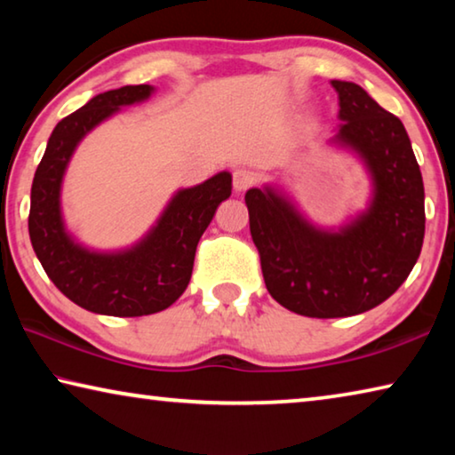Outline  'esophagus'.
<instances>
[{
  "mask_svg": "<svg viewBox=\"0 0 455 455\" xmlns=\"http://www.w3.org/2000/svg\"><path fill=\"white\" fill-rule=\"evenodd\" d=\"M255 182H257V174L249 171V168H236L233 172V187L238 192L251 188Z\"/></svg>",
  "mask_w": 455,
  "mask_h": 455,
  "instance_id": "1",
  "label": "esophagus"
}]
</instances>
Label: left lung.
Returning <instances> with one entry per match:
<instances>
[{
	"mask_svg": "<svg viewBox=\"0 0 455 455\" xmlns=\"http://www.w3.org/2000/svg\"><path fill=\"white\" fill-rule=\"evenodd\" d=\"M339 94L335 140L355 150L371 172L369 209L337 233L311 227L273 188L244 195L251 236L276 303L305 317L333 319L373 309L411 273L426 233L423 180L402 120L353 82Z\"/></svg>",
	"mask_w": 455,
	"mask_h": 455,
	"instance_id": "left-lung-1",
	"label": "left lung"
}]
</instances>
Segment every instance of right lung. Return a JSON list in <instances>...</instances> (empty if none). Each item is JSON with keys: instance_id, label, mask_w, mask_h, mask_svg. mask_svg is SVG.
Returning a JSON list of instances; mask_svg holds the SVG:
<instances>
[{"instance_id": "1", "label": "right lung", "mask_w": 455, "mask_h": 455, "mask_svg": "<svg viewBox=\"0 0 455 455\" xmlns=\"http://www.w3.org/2000/svg\"><path fill=\"white\" fill-rule=\"evenodd\" d=\"M150 94L152 86L140 84L92 98L58 122L34 176L28 227L36 255L52 283L92 313L142 317L168 309L188 287L200 236L233 190V176L219 172L195 188L176 192L148 236L124 252H90L68 236L60 187L76 146L120 106L142 102Z\"/></svg>"}]
</instances>
